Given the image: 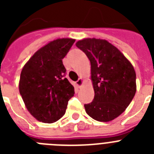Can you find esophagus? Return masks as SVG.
<instances>
[{"label":"esophagus","mask_w":154,"mask_h":154,"mask_svg":"<svg viewBox=\"0 0 154 154\" xmlns=\"http://www.w3.org/2000/svg\"><path fill=\"white\" fill-rule=\"evenodd\" d=\"M82 83H83V80H82V79H79L75 82L76 85H77L79 88H80V87L82 86Z\"/></svg>","instance_id":"34e87169"}]
</instances>
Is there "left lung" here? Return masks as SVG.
<instances>
[{"label": "left lung", "mask_w": 154, "mask_h": 154, "mask_svg": "<svg viewBox=\"0 0 154 154\" xmlns=\"http://www.w3.org/2000/svg\"><path fill=\"white\" fill-rule=\"evenodd\" d=\"M76 46L90 61L95 96L85 104L87 114L99 122H109L123 113L137 91L133 65L118 48L106 40L86 38Z\"/></svg>", "instance_id": "8db88e82"}]
</instances>
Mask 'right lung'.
Listing matches in <instances>:
<instances>
[{
	"label": "right lung",
	"mask_w": 154,
	"mask_h": 154,
	"mask_svg": "<svg viewBox=\"0 0 154 154\" xmlns=\"http://www.w3.org/2000/svg\"><path fill=\"white\" fill-rule=\"evenodd\" d=\"M75 40L57 39L37 51L23 68L19 91L30 113L42 123L56 122L65 113L74 87L65 78L62 59Z\"/></svg>",
	"instance_id": "1"
}]
</instances>
